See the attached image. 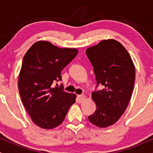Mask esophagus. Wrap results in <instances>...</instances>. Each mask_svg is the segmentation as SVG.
<instances>
[{
  "instance_id": "1",
  "label": "esophagus",
  "mask_w": 153,
  "mask_h": 153,
  "mask_svg": "<svg viewBox=\"0 0 153 153\" xmlns=\"http://www.w3.org/2000/svg\"><path fill=\"white\" fill-rule=\"evenodd\" d=\"M78 97L79 101H80V102H82V101H84L85 99V95H78Z\"/></svg>"
}]
</instances>
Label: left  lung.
Instances as JSON below:
<instances>
[{"mask_svg":"<svg viewBox=\"0 0 153 153\" xmlns=\"http://www.w3.org/2000/svg\"><path fill=\"white\" fill-rule=\"evenodd\" d=\"M86 55L93 66L96 87L103 86L92 93L97 109L88 119L97 127L106 128L116 123L128 107L135 84V65L127 50L113 39L88 48Z\"/></svg>","mask_w":153,"mask_h":153,"instance_id":"8db88e82","label":"left lung"}]
</instances>
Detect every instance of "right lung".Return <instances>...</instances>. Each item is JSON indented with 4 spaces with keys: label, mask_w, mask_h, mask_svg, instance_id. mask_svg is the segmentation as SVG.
<instances>
[{
    "label": "right lung",
    "mask_w": 153,
    "mask_h": 153,
    "mask_svg": "<svg viewBox=\"0 0 153 153\" xmlns=\"http://www.w3.org/2000/svg\"><path fill=\"white\" fill-rule=\"evenodd\" d=\"M78 53L76 48H60L40 40L24 56L18 90L25 110L40 128L53 129L60 126L75 103L76 95L66 93L62 86L54 83L62 80L61 71Z\"/></svg>",
    "instance_id": "1"
}]
</instances>
